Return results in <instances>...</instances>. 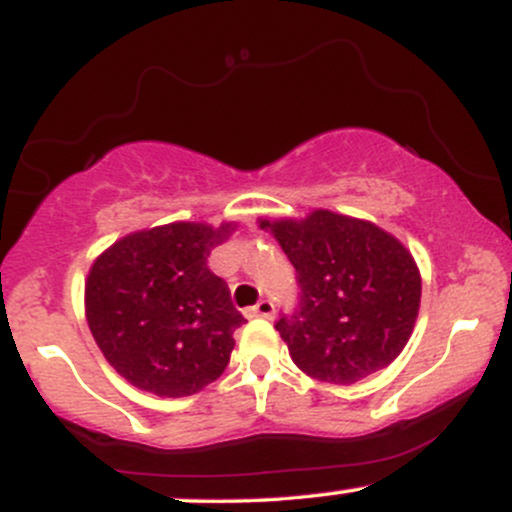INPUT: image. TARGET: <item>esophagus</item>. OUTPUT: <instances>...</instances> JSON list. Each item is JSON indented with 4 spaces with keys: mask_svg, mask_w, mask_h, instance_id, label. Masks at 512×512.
Here are the masks:
<instances>
[{
    "mask_svg": "<svg viewBox=\"0 0 512 512\" xmlns=\"http://www.w3.org/2000/svg\"><path fill=\"white\" fill-rule=\"evenodd\" d=\"M276 315V308L272 301H267V298H262L260 303L255 305V308H250V317H267V320H272Z\"/></svg>",
    "mask_w": 512,
    "mask_h": 512,
    "instance_id": "1",
    "label": "esophagus"
}]
</instances>
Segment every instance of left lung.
Returning a JSON list of instances; mask_svg holds the SVG:
<instances>
[{"label": "left lung", "instance_id": "1", "mask_svg": "<svg viewBox=\"0 0 512 512\" xmlns=\"http://www.w3.org/2000/svg\"><path fill=\"white\" fill-rule=\"evenodd\" d=\"M260 226L272 228L296 267L298 308L274 327L303 373L351 385L402 354L419 315L421 274L395 236L327 209Z\"/></svg>", "mask_w": 512, "mask_h": 512}]
</instances>
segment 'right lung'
Instances as JSON below:
<instances>
[{
  "instance_id": "right-lung-1",
  "label": "right lung",
  "mask_w": 512,
  "mask_h": 512,
  "mask_svg": "<svg viewBox=\"0 0 512 512\" xmlns=\"http://www.w3.org/2000/svg\"><path fill=\"white\" fill-rule=\"evenodd\" d=\"M236 223L178 221L129 233L93 262L86 320L103 356L134 387L187 397L214 383L245 322L207 267Z\"/></svg>"
}]
</instances>
